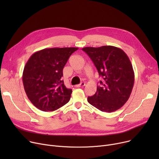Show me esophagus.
Masks as SVG:
<instances>
[{
	"label": "esophagus",
	"mask_w": 159,
	"mask_h": 159,
	"mask_svg": "<svg viewBox=\"0 0 159 159\" xmlns=\"http://www.w3.org/2000/svg\"><path fill=\"white\" fill-rule=\"evenodd\" d=\"M86 85V84H85V82H80L79 84H77V85H75V88H79V87H83V86H84Z\"/></svg>",
	"instance_id": "34e87169"
}]
</instances>
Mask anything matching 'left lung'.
Returning a JSON list of instances; mask_svg holds the SVG:
<instances>
[{"instance_id": "8db88e82", "label": "left lung", "mask_w": 159, "mask_h": 159, "mask_svg": "<svg viewBox=\"0 0 159 159\" xmlns=\"http://www.w3.org/2000/svg\"><path fill=\"white\" fill-rule=\"evenodd\" d=\"M82 50L93 61L102 81L88 102L105 112L119 110L128 100L134 84V72L127 55L111 46L86 47Z\"/></svg>"}]
</instances>
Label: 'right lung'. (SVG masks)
<instances>
[{
    "mask_svg": "<svg viewBox=\"0 0 159 159\" xmlns=\"http://www.w3.org/2000/svg\"><path fill=\"white\" fill-rule=\"evenodd\" d=\"M77 48H53L33 53L24 67L22 81L31 103L43 111H55L68 103L72 89L62 80L63 68Z\"/></svg>",
    "mask_w": 159,
    "mask_h": 159,
    "instance_id": "add662e5",
    "label": "right lung"
}]
</instances>
